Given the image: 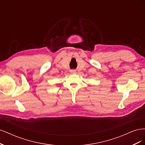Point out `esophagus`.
I'll use <instances>...</instances> for the list:
<instances>
[{"mask_svg":"<svg viewBox=\"0 0 145 145\" xmlns=\"http://www.w3.org/2000/svg\"><path fill=\"white\" fill-rule=\"evenodd\" d=\"M70 72H71V74H76V71H75V70H71V71H70Z\"/></svg>","mask_w":145,"mask_h":145,"instance_id":"1","label":"esophagus"}]
</instances>
